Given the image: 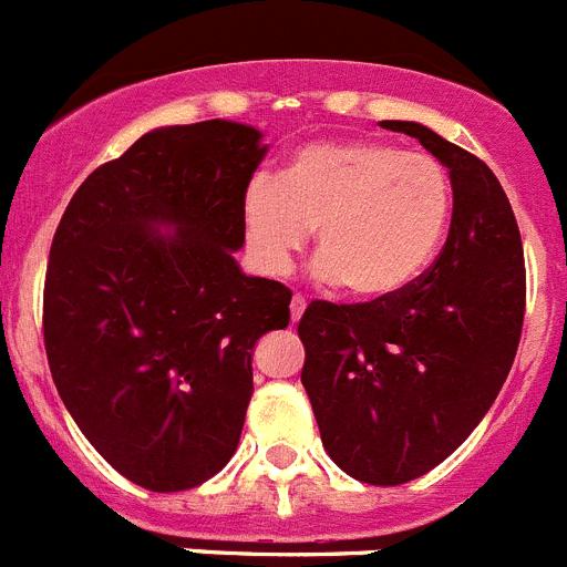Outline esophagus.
I'll return each mask as SVG.
<instances>
[{"label":"esophagus","instance_id":"obj_1","mask_svg":"<svg viewBox=\"0 0 567 567\" xmlns=\"http://www.w3.org/2000/svg\"><path fill=\"white\" fill-rule=\"evenodd\" d=\"M303 309H307V300L300 298V295H295L292 303H289V315H292V323H298L300 315H303Z\"/></svg>","mask_w":567,"mask_h":567}]
</instances>
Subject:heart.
I'll return each instance as SVG.
<instances>
[{"mask_svg":"<svg viewBox=\"0 0 567 567\" xmlns=\"http://www.w3.org/2000/svg\"><path fill=\"white\" fill-rule=\"evenodd\" d=\"M452 178L429 153L372 138L312 142L295 150L278 182L244 193V229L255 260L287 269L315 233L320 280L352 298L403 292L432 264L452 221Z\"/></svg>","mask_w":567,"mask_h":567,"instance_id":"obj_1","label":"heart"}]
</instances>
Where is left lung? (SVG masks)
Masks as SVG:
<instances>
[{"label":"left lung","mask_w":567,"mask_h":567,"mask_svg":"<svg viewBox=\"0 0 567 567\" xmlns=\"http://www.w3.org/2000/svg\"><path fill=\"white\" fill-rule=\"evenodd\" d=\"M417 138L454 193L437 260L403 292L369 303L312 300L298 323L307 389L329 457L369 485H403L465 443L517 354L525 258L497 175L417 122H380Z\"/></svg>","instance_id":"obj_1"}]
</instances>
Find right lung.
<instances>
[{"label":"right lung","mask_w":567,"mask_h":567,"mask_svg":"<svg viewBox=\"0 0 567 567\" xmlns=\"http://www.w3.org/2000/svg\"><path fill=\"white\" fill-rule=\"evenodd\" d=\"M267 147L238 122L144 133L70 198L50 244L44 352L84 437L130 483L187 491L238 449L252 349L289 327L244 275V193Z\"/></svg>","instance_id":"1"}]
</instances>
